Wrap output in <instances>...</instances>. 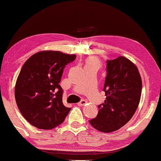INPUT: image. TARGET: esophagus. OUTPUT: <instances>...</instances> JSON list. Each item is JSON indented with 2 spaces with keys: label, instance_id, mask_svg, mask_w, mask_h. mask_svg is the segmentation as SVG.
<instances>
[{
  "label": "esophagus",
  "instance_id": "34e87169",
  "mask_svg": "<svg viewBox=\"0 0 161 161\" xmlns=\"http://www.w3.org/2000/svg\"><path fill=\"white\" fill-rule=\"evenodd\" d=\"M86 103V101L84 100H82L80 101V102H79L78 103H77V105H78V106H84V105H85Z\"/></svg>",
  "mask_w": 161,
  "mask_h": 161
}]
</instances>
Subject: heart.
Here are the masks:
<instances>
[{
  "label": "heart",
  "instance_id": "b5f03b06",
  "mask_svg": "<svg viewBox=\"0 0 161 161\" xmlns=\"http://www.w3.org/2000/svg\"><path fill=\"white\" fill-rule=\"evenodd\" d=\"M101 65L100 61H99L98 58L95 57H90L86 59V64H85V67L87 66H95L97 68H100Z\"/></svg>",
  "mask_w": 161,
  "mask_h": 161
}]
</instances>
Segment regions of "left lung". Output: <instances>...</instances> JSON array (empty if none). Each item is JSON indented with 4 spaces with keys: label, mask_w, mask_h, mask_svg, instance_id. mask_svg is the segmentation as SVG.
Instances as JSON below:
<instances>
[{
    "label": "left lung",
    "mask_w": 161,
    "mask_h": 161,
    "mask_svg": "<svg viewBox=\"0 0 161 161\" xmlns=\"http://www.w3.org/2000/svg\"><path fill=\"white\" fill-rule=\"evenodd\" d=\"M106 63V100L98 106L97 117L89 122L98 131L109 133L132 118L140 103L142 81L137 66L127 58L119 56Z\"/></svg>",
    "instance_id": "8db88e82"
}]
</instances>
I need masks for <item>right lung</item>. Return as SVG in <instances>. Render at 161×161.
I'll return each mask as SVG.
<instances>
[{
  "label": "right lung",
  "instance_id": "add662e5",
  "mask_svg": "<svg viewBox=\"0 0 161 161\" xmlns=\"http://www.w3.org/2000/svg\"><path fill=\"white\" fill-rule=\"evenodd\" d=\"M75 58L48 50L34 54L23 64L16 81L15 100L32 125L48 130L64 121L71 108L63 104V90L58 84L64 67Z\"/></svg>",
  "mask_w": 161,
  "mask_h": 161
}]
</instances>
